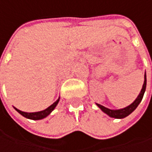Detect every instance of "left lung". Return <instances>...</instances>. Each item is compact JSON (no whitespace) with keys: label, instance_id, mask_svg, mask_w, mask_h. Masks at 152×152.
Instances as JSON below:
<instances>
[{"label":"left lung","instance_id":"left-lung-1","mask_svg":"<svg viewBox=\"0 0 152 152\" xmlns=\"http://www.w3.org/2000/svg\"><path fill=\"white\" fill-rule=\"evenodd\" d=\"M146 72L144 74V81H143V85H142V88L138 95V96L136 97V99L131 104H129L128 106L125 107V108H122V109H118V110H113V109H109V108H106L99 104H96L101 110L102 112H104L105 114H107L109 117L111 118H124L126 117H127L129 114H131L136 108L137 106L139 105V104L141 103L142 97H143V95H144V92H145V89H146Z\"/></svg>","mask_w":152,"mask_h":152}]
</instances>
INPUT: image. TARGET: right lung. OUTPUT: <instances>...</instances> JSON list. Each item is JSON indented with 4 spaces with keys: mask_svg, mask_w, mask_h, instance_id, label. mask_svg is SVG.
Returning a JSON list of instances; mask_svg holds the SVG:
<instances>
[{
    "mask_svg": "<svg viewBox=\"0 0 152 152\" xmlns=\"http://www.w3.org/2000/svg\"><path fill=\"white\" fill-rule=\"evenodd\" d=\"M59 100H60V97H58V99H57L55 103H53L50 106H48L47 109H45V110H43V111H40V112H36V113H26V112H22V111L17 109L16 107H14V109H15L18 113H20L22 116H24V117L26 118L34 119V120H39V119H42V118L48 117L49 114L51 113L54 111V109L56 108V106L57 105Z\"/></svg>",
    "mask_w": 152,
    "mask_h": 152,
    "instance_id": "right-lung-1",
    "label": "right lung"
}]
</instances>
